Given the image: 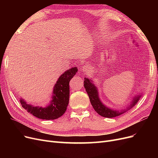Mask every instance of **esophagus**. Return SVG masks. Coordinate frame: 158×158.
Here are the masks:
<instances>
[{
  "label": "esophagus",
  "mask_w": 158,
  "mask_h": 158,
  "mask_svg": "<svg viewBox=\"0 0 158 158\" xmlns=\"http://www.w3.org/2000/svg\"><path fill=\"white\" fill-rule=\"evenodd\" d=\"M89 70H90V68H89V66H88V65L84 66V67H83V69H82V71L84 72V73H86L87 72L89 71Z\"/></svg>",
  "instance_id": "esophagus-1"
}]
</instances>
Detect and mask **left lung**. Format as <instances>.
<instances>
[{"instance_id":"1","label":"left lung","mask_w":158,"mask_h":158,"mask_svg":"<svg viewBox=\"0 0 158 158\" xmlns=\"http://www.w3.org/2000/svg\"><path fill=\"white\" fill-rule=\"evenodd\" d=\"M84 88L85 89V91L87 92V94L89 96L90 102L92 103V106L94 109V110L96 111L100 115L104 117H107V118H112L120 115L124 112H125L123 110V111L121 112H118L116 111H113V110L107 108L100 101L99 97H98V93L96 87L95 86L94 84H92V81L89 80L88 78H84ZM140 99V95L139 96H136L135 98L133 99V102L131 103V107H134V106L137 103L138 100ZM130 108V107H129Z\"/></svg>"}]
</instances>
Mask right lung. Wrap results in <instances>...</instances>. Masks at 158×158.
<instances>
[{
  "label": "right lung",
  "instance_id": "obj_1",
  "mask_svg": "<svg viewBox=\"0 0 158 158\" xmlns=\"http://www.w3.org/2000/svg\"><path fill=\"white\" fill-rule=\"evenodd\" d=\"M78 69L73 67L64 72L56 82L53 89L51 103L46 107H34L27 104L21 99L20 103L23 108L33 116L45 120H53L61 117L65 113L69 102V82L77 73Z\"/></svg>",
  "mask_w": 158,
  "mask_h": 158
}]
</instances>
